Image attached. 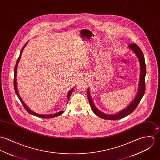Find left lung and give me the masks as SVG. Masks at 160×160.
Returning <instances> with one entry per match:
<instances>
[{
	"label": "left lung",
	"instance_id": "1",
	"mask_svg": "<svg viewBox=\"0 0 160 160\" xmlns=\"http://www.w3.org/2000/svg\"><path fill=\"white\" fill-rule=\"evenodd\" d=\"M135 53L138 58H139L140 65H141V77H140V82H139V89L138 93L135 98V99L132 102V103L126 108L120 112L118 113L116 115H108L105 114L101 111H99L98 109L96 108L94 106L92 101L91 98L90 94H89V91L88 90L87 91V96L88 99L89 103L91 106V110L92 112L99 117L105 119V120H118L123 118L125 117L128 116L130 113H131L138 106L139 103L140 102L141 99L145 93V77L146 75V66L145 62V59L143 53L141 50V48L136 44V43H130L128 46Z\"/></svg>",
	"mask_w": 160,
	"mask_h": 160
}]
</instances>
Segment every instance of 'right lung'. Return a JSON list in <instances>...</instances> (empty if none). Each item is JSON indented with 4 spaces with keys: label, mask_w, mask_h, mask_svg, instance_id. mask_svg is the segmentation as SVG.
<instances>
[{
    "label": "right lung",
    "mask_w": 160,
    "mask_h": 160,
    "mask_svg": "<svg viewBox=\"0 0 160 160\" xmlns=\"http://www.w3.org/2000/svg\"><path fill=\"white\" fill-rule=\"evenodd\" d=\"M27 43H28V42H26V43H25V45H24V47L22 48V50H21V52H20L19 56V58H18V59H17V63H16V65H15V71H14V83H13V84H14L15 91V92H16V94H17V95L19 99L20 100L21 102L22 103V106H24V108L26 109V110L29 113H30V114H31V115H32L36 116V117H39V118H53V117H58V116L61 115V114L64 112V111H60V112H59L57 113H55V114H50V115H40V114H38V113H35V112H32V110H31L28 107L26 106V104L24 103V102L22 101V100L21 99V98H20V96H19V94H18V89H17V77H17V67H18V63L19 62V59H20V58H21V53H22V52L23 49H24V47H26ZM73 90V88H72L69 91V92H68V103L69 99V98H70V96H71V95L72 92ZM68 103H67V104H68Z\"/></svg>",
    "instance_id": "right-lung-1"
}]
</instances>
